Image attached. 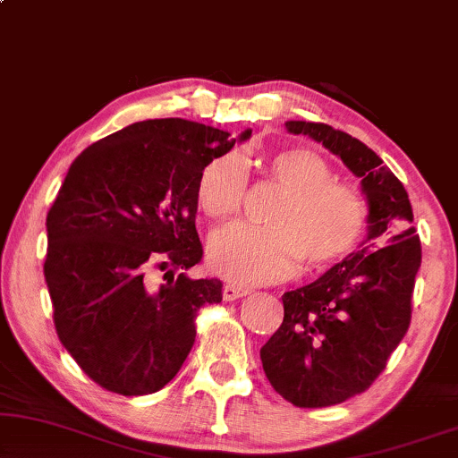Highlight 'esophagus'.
<instances>
[{"mask_svg": "<svg viewBox=\"0 0 458 458\" xmlns=\"http://www.w3.org/2000/svg\"><path fill=\"white\" fill-rule=\"evenodd\" d=\"M247 289H242V286H236V284H224V300L225 301H234V300H241V297L247 295Z\"/></svg>", "mask_w": 458, "mask_h": 458, "instance_id": "34e87169", "label": "esophagus"}]
</instances>
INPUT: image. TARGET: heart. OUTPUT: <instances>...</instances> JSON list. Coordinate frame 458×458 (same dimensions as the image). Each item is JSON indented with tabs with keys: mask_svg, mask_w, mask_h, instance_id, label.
Segmentation results:
<instances>
[{
	"mask_svg": "<svg viewBox=\"0 0 458 458\" xmlns=\"http://www.w3.org/2000/svg\"><path fill=\"white\" fill-rule=\"evenodd\" d=\"M270 184L283 191L266 216L267 228L234 224L209 242V267L239 284L291 276L300 261L327 270L345 259L367 228V203L353 188L335 182L333 167L308 148H286L264 161ZM247 194V165L230 150L199 174V209L213 222L239 216Z\"/></svg>",
	"mask_w": 458,
	"mask_h": 458,
	"instance_id": "b5f03b06",
	"label": "heart"
}]
</instances>
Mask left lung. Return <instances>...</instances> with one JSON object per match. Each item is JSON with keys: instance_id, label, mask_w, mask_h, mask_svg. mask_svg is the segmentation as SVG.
<instances>
[{"instance_id": "obj_1", "label": "left lung", "mask_w": 458, "mask_h": 458, "mask_svg": "<svg viewBox=\"0 0 458 458\" xmlns=\"http://www.w3.org/2000/svg\"><path fill=\"white\" fill-rule=\"evenodd\" d=\"M286 130L337 155L369 200V245L286 291L283 325L259 352L267 381L286 402L322 408L367 392L404 339L420 241L404 186L367 144L327 123L286 121Z\"/></svg>"}]
</instances>
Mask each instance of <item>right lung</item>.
<instances>
[{
    "label": "right lung",
    "mask_w": 458,
    "mask_h": 458,
    "mask_svg": "<svg viewBox=\"0 0 458 458\" xmlns=\"http://www.w3.org/2000/svg\"><path fill=\"white\" fill-rule=\"evenodd\" d=\"M234 142L194 121L148 119L72 161L47 211L44 276L60 344L108 392L165 387L192 350L199 310L222 301V280L184 270L203 259L199 174ZM158 271L167 284H156Z\"/></svg>",
    "instance_id": "add662e5"
}]
</instances>
